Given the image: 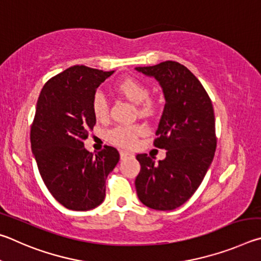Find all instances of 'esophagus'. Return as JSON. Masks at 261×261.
<instances>
[{"label": "esophagus", "instance_id": "obj_1", "mask_svg": "<svg viewBox=\"0 0 261 261\" xmlns=\"http://www.w3.org/2000/svg\"><path fill=\"white\" fill-rule=\"evenodd\" d=\"M130 157H133V154H132L130 152L123 151V150H121V151H120V158H121V161H123V159H126V158H130Z\"/></svg>", "mask_w": 261, "mask_h": 261}]
</instances>
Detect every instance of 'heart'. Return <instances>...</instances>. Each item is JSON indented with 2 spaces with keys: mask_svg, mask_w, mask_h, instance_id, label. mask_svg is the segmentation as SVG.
Here are the masks:
<instances>
[{
  "mask_svg": "<svg viewBox=\"0 0 261 261\" xmlns=\"http://www.w3.org/2000/svg\"><path fill=\"white\" fill-rule=\"evenodd\" d=\"M116 89L134 104H140L141 112L149 113L153 108L149 98L150 90L147 84L136 77H125L116 85ZM91 109L97 120H105L109 117V103L102 93H96L91 100ZM144 127L141 125H119L108 132L107 138L110 142L123 148L133 147L136 139L143 134Z\"/></svg>",
  "mask_w": 261,
  "mask_h": 261,
  "instance_id": "b5f03b06",
  "label": "heart"
}]
</instances>
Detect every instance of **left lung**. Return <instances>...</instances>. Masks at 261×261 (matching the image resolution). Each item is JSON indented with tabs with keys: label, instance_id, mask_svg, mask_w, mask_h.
<instances>
[{
	"label": "left lung",
	"instance_id": "8db88e82",
	"mask_svg": "<svg viewBox=\"0 0 261 261\" xmlns=\"http://www.w3.org/2000/svg\"><path fill=\"white\" fill-rule=\"evenodd\" d=\"M161 85L165 107L156 130L154 147L166 150L154 163L147 153L136 156L141 171L136 193L145 206L171 211L185 204L202 184L217 148L212 102L199 80L173 61L135 67Z\"/></svg>",
	"mask_w": 261,
	"mask_h": 261
}]
</instances>
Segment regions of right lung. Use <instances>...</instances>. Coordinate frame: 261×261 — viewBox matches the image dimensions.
I'll use <instances>...</instances> for the list:
<instances>
[{
	"label": "right lung",
	"instance_id": "1",
	"mask_svg": "<svg viewBox=\"0 0 261 261\" xmlns=\"http://www.w3.org/2000/svg\"><path fill=\"white\" fill-rule=\"evenodd\" d=\"M113 72L72 66L45 82L36 103L32 152L50 194L68 210L102 204L105 180L120 158L116 148L107 145L94 156L84 145L96 123L91 100Z\"/></svg>",
	"mask_w": 261,
	"mask_h": 261
}]
</instances>
